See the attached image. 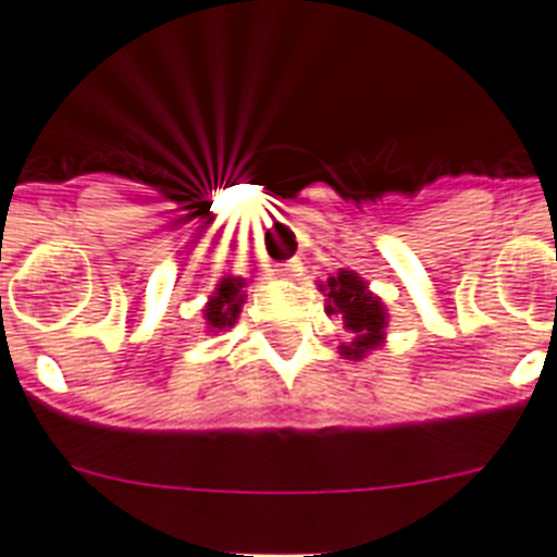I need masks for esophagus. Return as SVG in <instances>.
Here are the masks:
<instances>
[{
	"mask_svg": "<svg viewBox=\"0 0 557 557\" xmlns=\"http://www.w3.org/2000/svg\"><path fill=\"white\" fill-rule=\"evenodd\" d=\"M298 261H282V264H275V273L282 275V278H296L298 275Z\"/></svg>",
	"mask_w": 557,
	"mask_h": 557,
	"instance_id": "esophagus-1",
	"label": "esophagus"
}]
</instances>
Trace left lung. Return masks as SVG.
I'll use <instances>...</instances> for the list:
<instances>
[{
	"label": "left lung",
	"mask_w": 557,
	"mask_h": 557,
	"mask_svg": "<svg viewBox=\"0 0 557 557\" xmlns=\"http://www.w3.org/2000/svg\"><path fill=\"white\" fill-rule=\"evenodd\" d=\"M327 312L342 315L344 327L356 333V342L350 347H342L347 358H361L370 352L384 335L387 312L372 293H367L364 282L350 270H342L327 282Z\"/></svg>",
	"instance_id": "8db88e82"
}]
</instances>
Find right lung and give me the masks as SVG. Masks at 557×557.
<instances>
[{
	"instance_id": "add662e5",
	"label": "right lung",
	"mask_w": 557,
	"mask_h": 557,
	"mask_svg": "<svg viewBox=\"0 0 557 557\" xmlns=\"http://www.w3.org/2000/svg\"><path fill=\"white\" fill-rule=\"evenodd\" d=\"M242 287H245V278H222L219 289H215V296L207 301L205 319L207 324L213 330H224L230 324H236L238 310H242Z\"/></svg>"
}]
</instances>
